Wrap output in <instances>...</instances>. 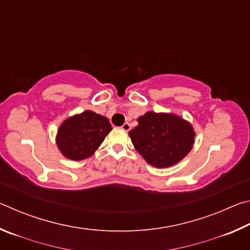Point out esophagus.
Returning a JSON list of instances; mask_svg holds the SVG:
<instances>
[{"label":"esophagus","mask_w":250,"mask_h":250,"mask_svg":"<svg viewBox=\"0 0 250 250\" xmlns=\"http://www.w3.org/2000/svg\"><path fill=\"white\" fill-rule=\"evenodd\" d=\"M121 129L124 130V131H129V130L131 129V126H130V124H129V122H125V124L121 125Z\"/></svg>","instance_id":"esophagus-1"}]
</instances>
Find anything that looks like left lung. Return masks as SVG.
I'll return each instance as SVG.
<instances>
[{
	"mask_svg": "<svg viewBox=\"0 0 250 250\" xmlns=\"http://www.w3.org/2000/svg\"><path fill=\"white\" fill-rule=\"evenodd\" d=\"M129 131L133 146L155 167L174 166L192 150L194 133L188 121L170 113L146 112Z\"/></svg>",
	"mask_w": 250,
	"mask_h": 250,
	"instance_id": "1",
	"label": "left lung"
}]
</instances>
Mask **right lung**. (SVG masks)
I'll return each instance as SVG.
<instances>
[{"label":"right lung","instance_id":"add662e5","mask_svg":"<svg viewBox=\"0 0 250 250\" xmlns=\"http://www.w3.org/2000/svg\"><path fill=\"white\" fill-rule=\"evenodd\" d=\"M112 130L107 118L87 110L62 122L57 133L58 149L74 161L87 159L95 153Z\"/></svg>","mask_w":250,"mask_h":250}]
</instances>
